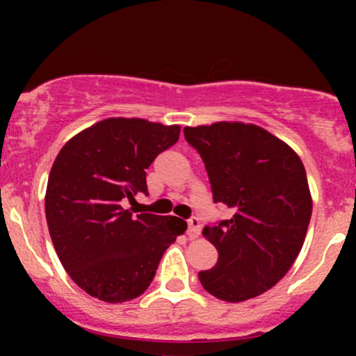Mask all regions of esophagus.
<instances>
[{
    "mask_svg": "<svg viewBox=\"0 0 356 356\" xmlns=\"http://www.w3.org/2000/svg\"><path fill=\"white\" fill-rule=\"evenodd\" d=\"M187 226H189L187 232H189L191 238H197V236H201L202 224H201V220H199V218H191L189 220H187Z\"/></svg>",
    "mask_w": 356,
    "mask_h": 356,
    "instance_id": "34e87169",
    "label": "esophagus"
}]
</instances>
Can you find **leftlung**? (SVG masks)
Wrapping results in <instances>:
<instances>
[{"instance_id": "left-lung-1", "label": "left lung", "mask_w": 356, "mask_h": 356, "mask_svg": "<svg viewBox=\"0 0 356 356\" xmlns=\"http://www.w3.org/2000/svg\"><path fill=\"white\" fill-rule=\"evenodd\" d=\"M184 137L202 157L214 202L232 212L204 227L219 259L199 273L201 284L229 303L263 295L303 248L313 211L303 162L263 127L243 122L186 127Z\"/></svg>"}]
</instances>
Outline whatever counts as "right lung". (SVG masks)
<instances>
[{
	"instance_id": "obj_1",
	"label": "right lung",
	"mask_w": 356,
	"mask_h": 356,
	"mask_svg": "<svg viewBox=\"0 0 356 356\" xmlns=\"http://www.w3.org/2000/svg\"><path fill=\"white\" fill-rule=\"evenodd\" d=\"M179 134V125L112 117L56 155L44 195L48 231L65 271L90 296L107 303L140 296L165 249L187 229L174 216H134L124 207L147 194L145 169Z\"/></svg>"
}]
</instances>
